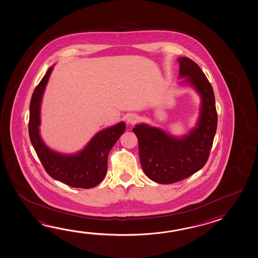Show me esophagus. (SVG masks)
<instances>
[{"instance_id":"34e87169","label":"esophagus","mask_w":258,"mask_h":258,"mask_svg":"<svg viewBox=\"0 0 258 258\" xmlns=\"http://www.w3.org/2000/svg\"><path fill=\"white\" fill-rule=\"evenodd\" d=\"M138 121H139V117L136 114H131V115H128L127 117V122L128 124L133 125V124H136Z\"/></svg>"}]
</instances>
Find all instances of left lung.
Returning <instances> with one entry per match:
<instances>
[{
  "label": "left lung",
  "mask_w": 258,
  "mask_h": 258,
  "mask_svg": "<svg viewBox=\"0 0 258 258\" xmlns=\"http://www.w3.org/2000/svg\"><path fill=\"white\" fill-rule=\"evenodd\" d=\"M177 61L179 78H186L182 82L193 87L201 98L196 127L182 137L144 123L133 128L143 171L159 184H172L200 170L208 161L217 131V113L211 84L192 59L180 57Z\"/></svg>",
  "instance_id": "1"
}]
</instances>
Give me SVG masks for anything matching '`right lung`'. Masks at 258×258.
Returning a JSON list of instances; mask_svg holds the SVG:
<instances>
[{
  "instance_id": "1",
  "label": "right lung",
  "mask_w": 258,
  "mask_h": 258,
  "mask_svg": "<svg viewBox=\"0 0 258 258\" xmlns=\"http://www.w3.org/2000/svg\"><path fill=\"white\" fill-rule=\"evenodd\" d=\"M52 67L47 71L35 88L30 103L29 135L46 172L55 180L80 188H91L104 178L108 168V156L126 130L124 121L99 131L84 149L77 153L57 152L46 146L40 135L41 103Z\"/></svg>"
}]
</instances>
